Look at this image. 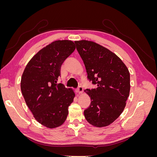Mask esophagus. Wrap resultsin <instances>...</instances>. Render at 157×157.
Returning a JSON list of instances; mask_svg holds the SVG:
<instances>
[{
	"instance_id": "34e87169",
	"label": "esophagus",
	"mask_w": 157,
	"mask_h": 157,
	"mask_svg": "<svg viewBox=\"0 0 157 157\" xmlns=\"http://www.w3.org/2000/svg\"><path fill=\"white\" fill-rule=\"evenodd\" d=\"M83 92V88L82 86H79L77 89V92L78 94H81Z\"/></svg>"
}]
</instances>
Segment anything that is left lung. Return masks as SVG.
<instances>
[{
  "instance_id": "8db88e82",
  "label": "left lung",
  "mask_w": 157,
  "mask_h": 157,
  "mask_svg": "<svg viewBox=\"0 0 157 157\" xmlns=\"http://www.w3.org/2000/svg\"><path fill=\"white\" fill-rule=\"evenodd\" d=\"M75 43L88 79L97 86L84 90L91 99L84 111V117L94 126H107L124 111L130 90L129 71L115 54L105 47L85 40Z\"/></svg>"
}]
</instances>
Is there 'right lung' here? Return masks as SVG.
<instances>
[{"label":"right lung","instance_id":"add662e5","mask_svg":"<svg viewBox=\"0 0 157 157\" xmlns=\"http://www.w3.org/2000/svg\"><path fill=\"white\" fill-rule=\"evenodd\" d=\"M68 40H56L33 57L21 79V90L27 105L40 124L55 128L63 124L75 94L58 83L61 65L75 50Z\"/></svg>","mask_w":157,"mask_h":157}]
</instances>
